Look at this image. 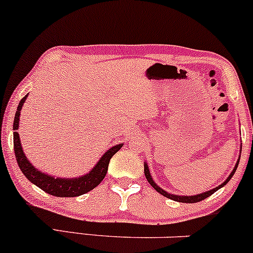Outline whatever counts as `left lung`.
<instances>
[{
    "instance_id": "obj_1",
    "label": "left lung",
    "mask_w": 253,
    "mask_h": 253,
    "mask_svg": "<svg viewBox=\"0 0 253 253\" xmlns=\"http://www.w3.org/2000/svg\"><path fill=\"white\" fill-rule=\"evenodd\" d=\"M240 155H241V150H240L239 157H238V161H237V163H235L234 168H233V170L230 171V174H229V175H228V177H227V179L224 180V181L222 182L221 185H218L217 187L212 188V190H210V191H207V192L199 193V194H194V196H177V194L169 193V192H167V191H166V190H163V188H161L160 186H158V185L156 184V182L154 181V179H152V176H151V173H150L149 166H148V163H146V162H144V174H145V177H146V180H148V181H149V184L151 185L152 187H154L155 190H156L158 193H161V194H162V196L167 197V198L171 199V201L180 202V203H197V202H201V201H203V199L208 198V197H209V196H211L212 193H215L216 191H217V190H220L221 187H223L224 185H226V184H228V181H229L230 179H232V176L234 175L235 170H237V168H238V165H239V161H240Z\"/></svg>"
}]
</instances>
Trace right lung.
Segmentation results:
<instances>
[{
    "instance_id": "add662e5",
    "label": "right lung",
    "mask_w": 253,
    "mask_h": 253,
    "mask_svg": "<svg viewBox=\"0 0 253 253\" xmlns=\"http://www.w3.org/2000/svg\"><path fill=\"white\" fill-rule=\"evenodd\" d=\"M27 96L29 95L25 96L24 98L19 102L18 109H16L13 122L14 152H15L16 162H18L19 167H20L24 175L26 176L33 185L40 187L41 190L44 191V192L55 197H78L90 192V191L93 190L96 186L101 184L102 180L104 179L105 174H107L108 171V166H109L110 158L122 148L124 144H118V145H114L110 149H108L107 151L102 155V157L99 158L98 162L93 166V168L91 169L88 173H86L82 176L55 177L54 175H50V174L41 171L40 169L36 168L35 166L30 162L29 158L26 157V155H25L23 150V145H21L20 135L16 132V129H19L21 108H23Z\"/></svg>"
}]
</instances>
